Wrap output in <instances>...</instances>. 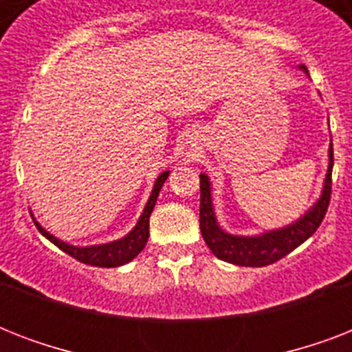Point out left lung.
<instances>
[{"instance_id": "1", "label": "left lung", "mask_w": 352, "mask_h": 352, "mask_svg": "<svg viewBox=\"0 0 352 352\" xmlns=\"http://www.w3.org/2000/svg\"><path fill=\"white\" fill-rule=\"evenodd\" d=\"M307 71L305 65H301ZM333 142L329 148V170L323 184L322 197L318 203L307 212L300 221L292 225L279 228V230L265 232L254 237H241L223 232L215 221L214 206H212V190H210L208 177L201 173V208H199V223H201V234L204 243L223 261L239 267H267L279 261L281 257L298 248V246L311 237L322 225L323 217L327 214L329 203H331V188H333Z\"/></svg>"}]
</instances>
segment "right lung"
I'll list each match as a JSON object with an SVG mask.
<instances>
[{"instance_id":"1","label":"right lung","mask_w":352,"mask_h":352,"mask_svg":"<svg viewBox=\"0 0 352 352\" xmlns=\"http://www.w3.org/2000/svg\"><path fill=\"white\" fill-rule=\"evenodd\" d=\"M170 175V171H164V173H160L159 179L155 181L153 192L149 195V201L146 204V208H144L142 215H140V219H138L137 226L133 228L126 237H122L118 241H113V243H106V245H96V246H73L67 245V243H63V241L56 239L54 235H51L47 230H43L38 223V230L41 234L45 235L47 239L54 243V245L63 250L65 254H69L74 259H78L80 263H85V265H91V267H120V265H126L131 259L142 252V248L148 243L149 237V215L153 212L155 203H157V197H159V192L164 181Z\"/></svg>"}]
</instances>
